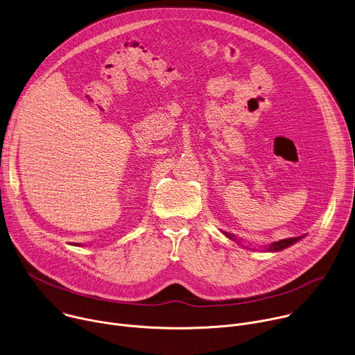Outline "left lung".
<instances>
[{
  "mask_svg": "<svg viewBox=\"0 0 355 355\" xmlns=\"http://www.w3.org/2000/svg\"><path fill=\"white\" fill-rule=\"evenodd\" d=\"M229 239H232V240H234L236 241V239L234 237H232V234H229V233H225ZM303 236H299V237H291V239H284V240H279V241H275V243H272L270 247H267V251H279V250H284V248H286V247H289V245H292L293 243H296L297 240H300Z\"/></svg>",
  "mask_w": 355,
  "mask_h": 355,
  "instance_id": "1",
  "label": "left lung"
}]
</instances>
